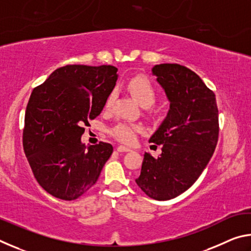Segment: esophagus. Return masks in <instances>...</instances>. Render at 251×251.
I'll return each mask as SVG.
<instances>
[{
    "label": "esophagus",
    "mask_w": 251,
    "mask_h": 251,
    "mask_svg": "<svg viewBox=\"0 0 251 251\" xmlns=\"http://www.w3.org/2000/svg\"><path fill=\"white\" fill-rule=\"evenodd\" d=\"M117 151L118 152H126V151H130V148L125 147V146H118L117 147Z\"/></svg>",
    "instance_id": "1"
}]
</instances>
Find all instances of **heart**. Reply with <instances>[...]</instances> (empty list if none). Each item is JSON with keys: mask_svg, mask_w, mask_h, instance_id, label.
Returning <instances> with one entry per match:
<instances>
[{"mask_svg": "<svg viewBox=\"0 0 251 251\" xmlns=\"http://www.w3.org/2000/svg\"><path fill=\"white\" fill-rule=\"evenodd\" d=\"M128 90L143 107L150 108L156 103V88L147 78L139 77V76L131 78L128 83ZM114 100H115V93L112 92L107 96V99H106L105 107H112ZM142 131L143 127L141 125L131 124V123L127 122H120L109 129V135L120 143L130 145V144H133L136 141L137 135L142 133Z\"/></svg>", "mask_w": 251, "mask_h": 251, "instance_id": "obj_1", "label": "heart"}]
</instances>
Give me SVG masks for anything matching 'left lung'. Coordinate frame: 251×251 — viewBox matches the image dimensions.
<instances>
[{"label": "left lung", "instance_id": "obj_1", "mask_svg": "<svg viewBox=\"0 0 251 251\" xmlns=\"http://www.w3.org/2000/svg\"><path fill=\"white\" fill-rule=\"evenodd\" d=\"M151 72L171 108L150 139L161 145V154L158 158L144 154L135 181L148 197L169 201L192 187L209 163L218 142V108L214 92L192 70L159 64Z\"/></svg>", "mask_w": 251, "mask_h": 251}]
</instances>
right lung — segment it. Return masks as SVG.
I'll use <instances>...</instances> for the list:
<instances>
[{"label":"right lung","mask_w":251,"mask_h":251,"mask_svg":"<svg viewBox=\"0 0 251 251\" xmlns=\"http://www.w3.org/2000/svg\"><path fill=\"white\" fill-rule=\"evenodd\" d=\"M112 65H66L35 87L26 106L23 148L40 186L52 196L74 201L100 177L113 146L80 142L84 125L99 116L116 85Z\"/></svg>","instance_id":"obj_1"}]
</instances>
